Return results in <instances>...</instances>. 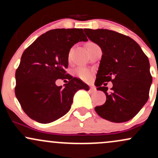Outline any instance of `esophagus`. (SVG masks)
<instances>
[{
    "label": "esophagus",
    "instance_id": "obj_1",
    "mask_svg": "<svg viewBox=\"0 0 158 158\" xmlns=\"http://www.w3.org/2000/svg\"><path fill=\"white\" fill-rule=\"evenodd\" d=\"M90 90L91 92H96V91H97V88H96L94 86H91L90 88Z\"/></svg>",
    "mask_w": 158,
    "mask_h": 158
}]
</instances>
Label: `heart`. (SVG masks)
<instances>
[{
    "label": "heart",
    "mask_w": 158,
    "mask_h": 158,
    "mask_svg": "<svg viewBox=\"0 0 158 158\" xmlns=\"http://www.w3.org/2000/svg\"><path fill=\"white\" fill-rule=\"evenodd\" d=\"M94 45H97V44H94L93 42H89L88 44V45H87V47H88V49L90 48V47L94 46ZM71 53H72V50H70L68 54L69 59H70V56H71ZM76 73H77V77H79V79H81V80L83 81H87L90 80V77H91V75H92V71L90 70H89V69L81 67V68H79L77 70H76Z\"/></svg>",
    "instance_id": "heart-1"
}]
</instances>
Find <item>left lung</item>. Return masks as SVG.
Listing matches in <instances>:
<instances>
[{
    "label": "left lung",
    "mask_w": 158,
    "mask_h": 158,
    "mask_svg": "<svg viewBox=\"0 0 158 158\" xmlns=\"http://www.w3.org/2000/svg\"><path fill=\"white\" fill-rule=\"evenodd\" d=\"M90 41L102 51L95 85L106 101L95 107L98 115L113 123L128 121L137 115L148 99L152 82L148 57L128 36L106 29H85ZM113 87L107 92L106 82Z\"/></svg>",
    "instance_id": "left-lung-1"
}]
</instances>
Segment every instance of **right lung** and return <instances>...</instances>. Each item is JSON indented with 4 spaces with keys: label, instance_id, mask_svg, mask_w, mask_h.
<instances>
[{
    "label": "right lung",
    "instance_id": "add662e5",
    "mask_svg": "<svg viewBox=\"0 0 158 158\" xmlns=\"http://www.w3.org/2000/svg\"><path fill=\"white\" fill-rule=\"evenodd\" d=\"M88 41L82 29H55L39 36L24 50L15 71V96L29 117L43 124L61 118L70 109L78 90H89L67 73L70 48ZM68 79L64 88L57 79Z\"/></svg>",
    "mask_w": 158,
    "mask_h": 158
}]
</instances>
